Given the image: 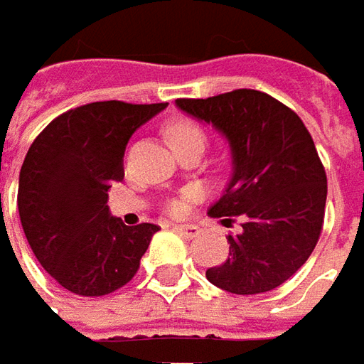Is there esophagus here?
<instances>
[{"instance_id": "obj_1", "label": "esophagus", "mask_w": 364, "mask_h": 364, "mask_svg": "<svg viewBox=\"0 0 364 364\" xmlns=\"http://www.w3.org/2000/svg\"><path fill=\"white\" fill-rule=\"evenodd\" d=\"M173 229L181 235V237H185V239H195V237H199V233H201V229L197 225H175Z\"/></svg>"}]
</instances>
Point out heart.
I'll return each mask as SVG.
<instances>
[{
  "instance_id": "b5f03b06",
  "label": "heart",
  "mask_w": 364,
  "mask_h": 364,
  "mask_svg": "<svg viewBox=\"0 0 364 364\" xmlns=\"http://www.w3.org/2000/svg\"><path fill=\"white\" fill-rule=\"evenodd\" d=\"M169 137H171L173 145H181L185 141L191 139L205 141V131H203L201 125L195 123V121L177 119L169 125ZM187 197H189V195L179 197V199H173V201L167 203V211L173 215H181L183 211H185V199H187Z\"/></svg>"
}]
</instances>
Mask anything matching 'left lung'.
<instances>
[{
  "mask_svg": "<svg viewBox=\"0 0 364 364\" xmlns=\"http://www.w3.org/2000/svg\"><path fill=\"white\" fill-rule=\"evenodd\" d=\"M175 103L231 147V181L209 215H239L243 231L227 237L229 259L205 275L235 295L273 291L305 265L323 231L327 175L311 133L295 111L257 89Z\"/></svg>",
  "mask_w": 364,
  "mask_h": 364,
  "instance_id": "8db88e82",
  "label": "left lung"
}]
</instances>
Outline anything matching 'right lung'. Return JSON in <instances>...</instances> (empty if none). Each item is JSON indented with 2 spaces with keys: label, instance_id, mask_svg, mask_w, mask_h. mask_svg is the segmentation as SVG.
Returning <instances> with one entry per match:
<instances>
[{
  "label": "right lung",
  "instance_id": "obj_1",
  "mask_svg": "<svg viewBox=\"0 0 364 364\" xmlns=\"http://www.w3.org/2000/svg\"><path fill=\"white\" fill-rule=\"evenodd\" d=\"M167 103L95 101L61 113L27 151L17 207L27 243L59 285L83 296L127 285L159 231L111 217V183L121 181L131 135Z\"/></svg>",
  "mask_w": 364,
  "mask_h": 364
}]
</instances>
